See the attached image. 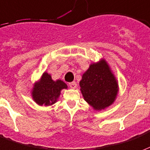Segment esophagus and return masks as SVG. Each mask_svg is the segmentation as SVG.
Segmentation results:
<instances>
[{
  "mask_svg": "<svg viewBox=\"0 0 150 150\" xmlns=\"http://www.w3.org/2000/svg\"><path fill=\"white\" fill-rule=\"evenodd\" d=\"M69 87L71 88H76V83L75 81H73V82L69 83Z\"/></svg>",
  "mask_w": 150,
  "mask_h": 150,
  "instance_id": "obj_1",
  "label": "esophagus"
}]
</instances>
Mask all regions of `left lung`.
Returning a JSON list of instances; mask_svg holds the SVG:
<instances>
[{
	"instance_id": "left-lung-1",
	"label": "left lung",
	"mask_w": 150,
	"mask_h": 150,
	"mask_svg": "<svg viewBox=\"0 0 150 150\" xmlns=\"http://www.w3.org/2000/svg\"><path fill=\"white\" fill-rule=\"evenodd\" d=\"M80 87L84 100L96 111L114 103L119 92L117 80L104 58L90 64L80 81Z\"/></svg>"
}]
</instances>
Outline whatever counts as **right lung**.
<instances>
[{
	"label": "right lung",
	"mask_w": 150,
	"mask_h": 150,
	"mask_svg": "<svg viewBox=\"0 0 150 150\" xmlns=\"http://www.w3.org/2000/svg\"><path fill=\"white\" fill-rule=\"evenodd\" d=\"M68 88L67 85L62 80L52 79L47 72H44L40 78L33 84L31 96L38 105L49 106L55 104L60 98L62 89Z\"/></svg>",
	"instance_id": "1"
}]
</instances>
